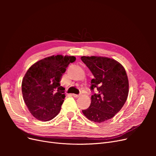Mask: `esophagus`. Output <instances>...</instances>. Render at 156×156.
Segmentation results:
<instances>
[{
    "mask_svg": "<svg viewBox=\"0 0 156 156\" xmlns=\"http://www.w3.org/2000/svg\"><path fill=\"white\" fill-rule=\"evenodd\" d=\"M72 96H73V97H75V98H79L80 96L81 95H77V94H72Z\"/></svg>",
    "mask_w": 156,
    "mask_h": 156,
    "instance_id": "esophagus-1",
    "label": "esophagus"
}]
</instances>
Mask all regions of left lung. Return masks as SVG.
Masks as SVG:
<instances>
[{
	"instance_id": "8db88e82",
	"label": "left lung",
	"mask_w": 156,
	"mask_h": 156,
	"mask_svg": "<svg viewBox=\"0 0 156 156\" xmlns=\"http://www.w3.org/2000/svg\"><path fill=\"white\" fill-rule=\"evenodd\" d=\"M81 60L91 71V90L98 93L91 96V103L83 115L97 123L109 120L119 112L129 93V81L126 70L116 60L105 56H81Z\"/></svg>"
}]
</instances>
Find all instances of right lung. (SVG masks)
Instances as JSON below:
<instances>
[{"mask_svg": "<svg viewBox=\"0 0 156 156\" xmlns=\"http://www.w3.org/2000/svg\"><path fill=\"white\" fill-rule=\"evenodd\" d=\"M74 56L53 55L37 61L23 79V98L28 109L37 120L47 122L57 115L64 101L65 88L60 81Z\"/></svg>", "mask_w": 156, "mask_h": 156, "instance_id": "right-lung-1", "label": "right lung"}]
</instances>
